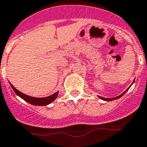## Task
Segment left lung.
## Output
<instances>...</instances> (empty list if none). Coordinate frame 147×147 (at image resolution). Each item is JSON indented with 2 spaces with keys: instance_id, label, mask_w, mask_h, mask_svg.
Here are the masks:
<instances>
[{
  "instance_id": "left-lung-1",
  "label": "left lung",
  "mask_w": 147,
  "mask_h": 147,
  "mask_svg": "<svg viewBox=\"0 0 147 147\" xmlns=\"http://www.w3.org/2000/svg\"><path fill=\"white\" fill-rule=\"evenodd\" d=\"M134 82H135V79H134V80H133V83H132V84H133V83H134ZM132 84H131V85H132ZM131 85H130V87H129L128 88H127V90H126L125 91V92H122V93L121 94V95H119V96H117V97H115V98H103V97H101V96H98V98H100V99H101V100H105V101H111V100H116V99H118V98H121V97H122V95H124V94L125 93V92H127V90H128L129 89H130V87H131Z\"/></svg>"
}]
</instances>
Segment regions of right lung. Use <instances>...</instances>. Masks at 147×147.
Returning a JSON list of instances; mask_svg holds the SVG:
<instances>
[{
  "label": "right lung",
  "mask_w": 147,
  "mask_h": 147,
  "mask_svg": "<svg viewBox=\"0 0 147 147\" xmlns=\"http://www.w3.org/2000/svg\"><path fill=\"white\" fill-rule=\"evenodd\" d=\"M9 84H10L11 88L13 89V90L16 93V95H18L22 99H23L24 100H25L28 103H30L32 105H34V106H47V105H49L52 102H53L57 98V97L58 96L59 91L55 92V93L49 95V96L44 97V98H35V97L29 96V95H25V94L22 93L20 91H19L18 90H17L10 82H9Z\"/></svg>",
  "instance_id": "1"
}]
</instances>
